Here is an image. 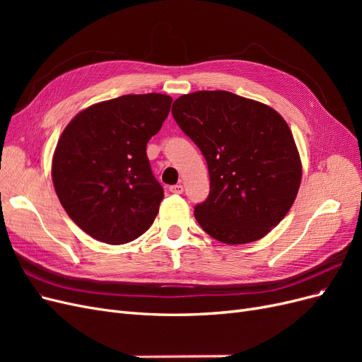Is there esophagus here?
Here are the masks:
<instances>
[{
  "mask_svg": "<svg viewBox=\"0 0 362 362\" xmlns=\"http://www.w3.org/2000/svg\"><path fill=\"white\" fill-rule=\"evenodd\" d=\"M172 193H175V194H181L182 192H184V187L181 184H175V185H170V189H169Z\"/></svg>",
  "mask_w": 362,
  "mask_h": 362,
  "instance_id": "34e87169",
  "label": "esophagus"
}]
</instances>
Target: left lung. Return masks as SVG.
Masks as SVG:
<instances>
[{"instance_id":"8db88e82","label":"left lung","mask_w":362,"mask_h":362,"mask_svg":"<svg viewBox=\"0 0 362 362\" xmlns=\"http://www.w3.org/2000/svg\"><path fill=\"white\" fill-rule=\"evenodd\" d=\"M173 105V119L210 173V194L194 206L201 228L226 245L267 235L288 213L302 180L286 120L266 104L225 90L182 95Z\"/></svg>"}]
</instances>
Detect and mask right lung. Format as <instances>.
Here are the masks:
<instances>
[{"label":"right lung","instance_id":"1","mask_svg":"<svg viewBox=\"0 0 362 362\" xmlns=\"http://www.w3.org/2000/svg\"><path fill=\"white\" fill-rule=\"evenodd\" d=\"M163 93L124 95L93 104L63 129L52 182L64 211L86 234L108 245L146 233L164 196L146 144L170 110Z\"/></svg>","mask_w":362,"mask_h":362}]
</instances>
